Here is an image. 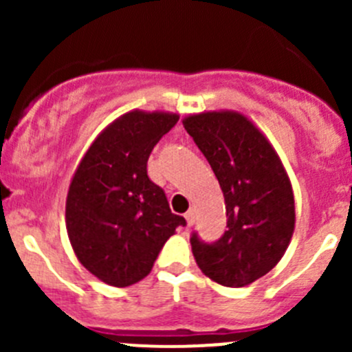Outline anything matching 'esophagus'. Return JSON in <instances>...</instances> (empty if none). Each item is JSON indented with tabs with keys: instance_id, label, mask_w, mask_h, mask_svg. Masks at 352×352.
Listing matches in <instances>:
<instances>
[{
	"instance_id": "obj_1",
	"label": "esophagus",
	"mask_w": 352,
	"mask_h": 352,
	"mask_svg": "<svg viewBox=\"0 0 352 352\" xmlns=\"http://www.w3.org/2000/svg\"><path fill=\"white\" fill-rule=\"evenodd\" d=\"M186 219H187V225L192 226L194 221H196V212H194V209H189V211L186 212Z\"/></svg>"
}]
</instances>
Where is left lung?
<instances>
[{"mask_svg": "<svg viewBox=\"0 0 352 352\" xmlns=\"http://www.w3.org/2000/svg\"><path fill=\"white\" fill-rule=\"evenodd\" d=\"M211 165L226 204V232L214 243L194 233L199 269L214 283L242 287L283 258L294 232V196L281 158L243 113L212 110L182 120Z\"/></svg>", "mask_w": 352, "mask_h": 352, "instance_id": "left-lung-1", "label": "left lung"}]
</instances>
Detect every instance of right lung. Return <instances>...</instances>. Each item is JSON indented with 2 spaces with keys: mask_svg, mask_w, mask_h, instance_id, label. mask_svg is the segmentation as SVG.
I'll list each match as a JSON object with an SVG mask.
<instances>
[{
  "mask_svg": "<svg viewBox=\"0 0 352 352\" xmlns=\"http://www.w3.org/2000/svg\"><path fill=\"white\" fill-rule=\"evenodd\" d=\"M177 120V113L158 110L122 113L74 170L66 197L67 236L81 265L110 286L146 278L177 226H186L146 172L151 150Z\"/></svg>",
  "mask_w": 352,
  "mask_h": 352,
  "instance_id": "1",
  "label": "right lung"
}]
</instances>
